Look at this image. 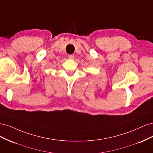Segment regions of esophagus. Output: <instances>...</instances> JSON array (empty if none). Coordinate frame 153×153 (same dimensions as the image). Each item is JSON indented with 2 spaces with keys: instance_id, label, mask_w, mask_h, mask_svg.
<instances>
[{
  "instance_id": "34e87169",
  "label": "esophagus",
  "mask_w": 153,
  "mask_h": 153,
  "mask_svg": "<svg viewBox=\"0 0 153 153\" xmlns=\"http://www.w3.org/2000/svg\"><path fill=\"white\" fill-rule=\"evenodd\" d=\"M68 58H69V59H74V55H73V54L69 55H68Z\"/></svg>"
}]
</instances>
